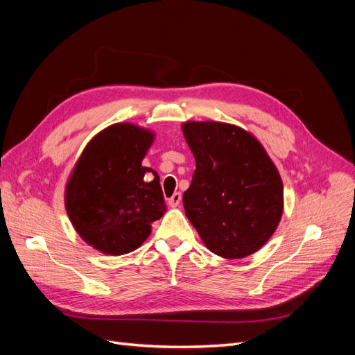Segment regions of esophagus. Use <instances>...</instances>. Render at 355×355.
I'll return each mask as SVG.
<instances>
[{
	"label": "esophagus",
	"mask_w": 355,
	"mask_h": 355,
	"mask_svg": "<svg viewBox=\"0 0 355 355\" xmlns=\"http://www.w3.org/2000/svg\"><path fill=\"white\" fill-rule=\"evenodd\" d=\"M180 200H182V194H180V192H175V194L168 198V206H170V207H178Z\"/></svg>",
	"instance_id": "esophagus-1"
}]
</instances>
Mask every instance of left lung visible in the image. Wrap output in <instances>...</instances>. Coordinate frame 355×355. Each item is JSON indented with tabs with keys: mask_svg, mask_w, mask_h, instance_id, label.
I'll list each match as a JSON object with an SVG mask.
<instances>
[{
	"mask_svg": "<svg viewBox=\"0 0 355 355\" xmlns=\"http://www.w3.org/2000/svg\"><path fill=\"white\" fill-rule=\"evenodd\" d=\"M196 171L184 194L187 218L207 249L225 259L256 253L284 210L283 180L262 144L220 121H187Z\"/></svg>",
	"mask_w": 355,
	"mask_h": 355,
	"instance_id": "obj_1",
	"label": "left lung"
}]
</instances>
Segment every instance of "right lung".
Returning <instances> with one entry per match:
<instances>
[{
  "mask_svg": "<svg viewBox=\"0 0 355 355\" xmlns=\"http://www.w3.org/2000/svg\"><path fill=\"white\" fill-rule=\"evenodd\" d=\"M155 133L116 123L90 139L65 187V209L80 237L101 253L139 249L166 213L159 176L142 166Z\"/></svg>",
  "mask_w": 355,
  "mask_h": 355,
  "instance_id": "add662e5",
  "label": "right lung"
}]
</instances>
